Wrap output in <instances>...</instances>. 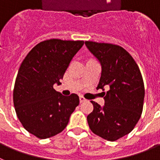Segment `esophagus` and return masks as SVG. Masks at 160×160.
<instances>
[{
    "instance_id": "1",
    "label": "esophagus",
    "mask_w": 160,
    "mask_h": 160,
    "mask_svg": "<svg viewBox=\"0 0 160 160\" xmlns=\"http://www.w3.org/2000/svg\"><path fill=\"white\" fill-rule=\"evenodd\" d=\"M85 101H86V99L84 98V97L80 96V102H85Z\"/></svg>"
}]
</instances>
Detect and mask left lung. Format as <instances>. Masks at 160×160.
<instances>
[{
	"label": "left lung",
	"instance_id": "8db88e82",
	"mask_svg": "<svg viewBox=\"0 0 160 160\" xmlns=\"http://www.w3.org/2000/svg\"><path fill=\"white\" fill-rule=\"evenodd\" d=\"M85 45L102 65L97 89L104 92L105 105L91 101L93 111L87 116L91 131L114 142L129 133L140 119L143 109L145 88L140 69L121 46L108 43L85 41Z\"/></svg>",
	"mask_w": 160,
	"mask_h": 160
}]
</instances>
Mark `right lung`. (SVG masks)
I'll return each mask as SVG.
<instances>
[{
  "label": "right lung",
  "mask_w": 160,
  "mask_h": 160,
  "mask_svg": "<svg viewBox=\"0 0 160 160\" xmlns=\"http://www.w3.org/2000/svg\"><path fill=\"white\" fill-rule=\"evenodd\" d=\"M83 45V41H44L33 47L21 63L13 92L14 106L23 128L40 139L61 132L80 103L77 94L63 96L53 84H61Z\"/></svg>",
  "instance_id": "right-lung-1"
}]
</instances>
